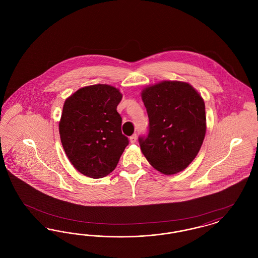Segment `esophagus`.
<instances>
[{
    "label": "esophagus",
    "instance_id": "esophagus-1",
    "mask_svg": "<svg viewBox=\"0 0 258 258\" xmlns=\"http://www.w3.org/2000/svg\"><path fill=\"white\" fill-rule=\"evenodd\" d=\"M136 140H137V135H132V136L130 137V141H131L132 144H135V142H136Z\"/></svg>",
    "mask_w": 258,
    "mask_h": 258
}]
</instances>
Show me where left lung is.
I'll list each match as a JSON object with an SVG mask.
<instances>
[{
    "instance_id": "8db88e82",
    "label": "left lung",
    "mask_w": 258,
    "mask_h": 258,
    "mask_svg": "<svg viewBox=\"0 0 258 258\" xmlns=\"http://www.w3.org/2000/svg\"><path fill=\"white\" fill-rule=\"evenodd\" d=\"M142 99L149 118L147 135L138 138L142 153L163 174L184 170L206 134L203 98L187 83L163 81L144 89Z\"/></svg>"
}]
</instances>
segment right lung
Returning <instances> with one entry per match:
<instances>
[{"label":"right lung","mask_w":258,"mask_h":258,"mask_svg":"<svg viewBox=\"0 0 258 258\" xmlns=\"http://www.w3.org/2000/svg\"><path fill=\"white\" fill-rule=\"evenodd\" d=\"M122 94L104 84L84 87L64 101L59 131L63 150L74 167L98 179L115 169L128 145L117 106Z\"/></svg>","instance_id":"right-lung-1"}]
</instances>
